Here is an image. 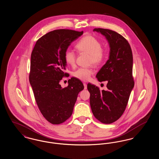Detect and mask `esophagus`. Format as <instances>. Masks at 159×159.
Wrapping results in <instances>:
<instances>
[{"instance_id":"obj_1","label":"esophagus","mask_w":159,"mask_h":159,"mask_svg":"<svg viewBox=\"0 0 159 159\" xmlns=\"http://www.w3.org/2000/svg\"><path fill=\"white\" fill-rule=\"evenodd\" d=\"M83 85H84V89H87V84L86 83H83Z\"/></svg>"}]
</instances>
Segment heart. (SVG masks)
<instances>
[{
	"mask_svg": "<svg viewBox=\"0 0 159 159\" xmlns=\"http://www.w3.org/2000/svg\"><path fill=\"white\" fill-rule=\"evenodd\" d=\"M76 47L80 53L89 55V62L94 65H99L106 60V49L102 48L100 41L93 36L88 35L82 38L77 43ZM64 59L68 65L74 66L76 64V53L71 49H67L64 53ZM93 74V70L92 68L81 67L74 71L73 75L80 80L87 81Z\"/></svg>",
	"mask_w": 159,
	"mask_h": 159,
	"instance_id": "heart-1",
	"label": "heart"
}]
</instances>
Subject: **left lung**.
Segmentation results:
<instances>
[{
  "mask_svg": "<svg viewBox=\"0 0 159 159\" xmlns=\"http://www.w3.org/2000/svg\"><path fill=\"white\" fill-rule=\"evenodd\" d=\"M106 36L110 47L109 59L97 75L99 82L107 81V91L88 83L92 113L99 121L110 124L124 113L134 86L133 55L128 41L119 33L106 29H94Z\"/></svg>",
  "mask_w": 159,
  "mask_h": 159,
  "instance_id": "obj_1",
  "label": "left lung"
}]
</instances>
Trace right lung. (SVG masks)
Returning a JSON list of instances; mask_svg holds the SVG:
<instances>
[{
	"label": "right lung",
	"instance_id": "1",
	"mask_svg": "<svg viewBox=\"0 0 159 159\" xmlns=\"http://www.w3.org/2000/svg\"><path fill=\"white\" fill-rule=\"evenodd\" d=\"M83 31L58 29L46 33L36 42L31 55L29 81L38 108L47 121L59 125L70 117L79 93L84 89L76 77L62 88L60 81L65 72L64 53Z\"/></svg>",
	"mask_w": 159,
	"mask_h": 159
}]
</instances>
